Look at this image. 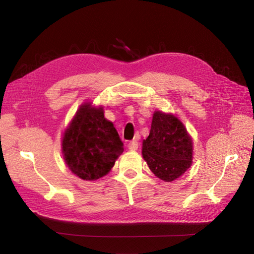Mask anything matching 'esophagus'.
<instances>
[{"mask_svg": "<svg viewBox=\"0 0 254 254\" xmlns=\"http://www.w3.org/2000/svg\"><path fill=\"white\" fill-rule=\"evenodd\" d=\"M127 146H128V150H130V151H136V150L138 149L139 144H138V142L136 141V140H133V141H130V142H129V143L127 144Z\"/></svg>", "mask_w": 254, "mask_h": 254, "instance_id": "esophagus-1", "label": "esophagus"}]
</instances>
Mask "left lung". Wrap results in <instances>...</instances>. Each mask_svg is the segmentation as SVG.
Masks as SVG:
<instances>
[{
  "instance_id": "obj_1",
  "label": "left lung",
  "mask_w": 254,
  "mask_h": 254,
  "mask_svg": "<svg viewBox=\"0 0 254 254\" xmlns=\"http://www.w3.org/2000/svg\"><path fill=\"white\" fill-rule=\"evenodd\" d=\"M142 156L151 172L164 182L179 178L192 164L193 143L187 129L172 113H153Z\"/></svg>"
}]
</instances>
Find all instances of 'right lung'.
I'll use <instances>...</instances> for the list:
<instances>
[{"mask_svg": "<svg viewBox=\"0 0 254 254\" xmlns=\"http://www.w3.org/2000/svg\"><path fill=\"white\" fill-rule=\"evenodd\" d=\"M124 152L113 123L103 106L83 102L63 132L62 153L70 172L87 182L109 174Z\"/></svg>", "mask_w": 254, "mask_h": 254, "instance_id": "right-lung-1", "label": "right lung"}]
</instances>
